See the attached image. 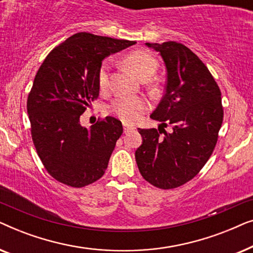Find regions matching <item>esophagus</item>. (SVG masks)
Here are the masks:
<instances>
[{"mask_svg":"<svg viewBox=\"0 0 253 253\" xmlns=\"http://www.w3.org/2000/svg\"><path fill=\"white\" fill-rule=\"evenodd\" d=\"M123 129L124 132H130V131H133L136 129V126L133 124H127V123H123Z\"/></svg>","mask_w":253,"mask_h":253,"instance_id":"esophagus-1","label":"esophagus"}]
</instances>
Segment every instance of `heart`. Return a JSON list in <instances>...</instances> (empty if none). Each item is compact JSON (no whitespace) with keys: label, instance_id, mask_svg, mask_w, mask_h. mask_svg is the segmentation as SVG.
<instances>
[{"label":"heart","instance_id":"1","mask_svg":"<svg viewBox=\"0 0 253 253\" xmlns=\"http://www.w3.org/2000/svg\"><path fill=\"white\" fill-rule=\"evenodd\" d=\"M126 63L138 78L152 76L158 69V61L153 54L144 50L130 53L126 58ZM109 77V62H103L100 67L98 81L100 87H106ZM113 112L126 122H134L139 119L146 109V101L140 96L121 95L112 105Z\"/></svg>","mask_w":253,"mask_h":253}]
</instances>
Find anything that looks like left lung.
<instances>
[{"mask_svg":"<svg viewBox=\"0 0 253 253\" xmlns=\"http://www.w3.org/2000/svg\"><path fill=\"white\" fill-rule=\"evenodd\" d=\"M160 53L167 69L166 93L151 119L171 126V132L138 129L140 174L152 185L169 190L192 179L209 160L223 121L221 92L202 60L184 44L146 43Z\"/></svg>","mask_w":253,"mask_h":253,"instance_id":"obj_1","label":"left lung"}]
</instances>
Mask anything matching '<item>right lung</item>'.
<instances>
[{"mask_svg": "<svg viewBox=\"0 0 253 253\" xmlns=\"http://www.w3.org/2000/svg\"><path fill=\"white\" fill-rule=\"evenodd\" d=\"M134 43L76 33L55 47L38 70L27 98L31 134L41 162L56 181L83 188L105 174L122 123L107 116L86 129L79 119L99 96L102 61Z\"/></svg>", "mask_w": 253, "mask_h": 253, "instance_id": "right-lung-1", "label": "right lung"}]
</instances>
